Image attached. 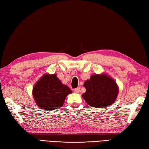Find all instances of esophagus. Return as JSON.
Masks as SVG:
<instances>
[{
    "label": "esophagus",
    "mask_w": 149,
    "mask_h": 149,
    "mask_svg": "<svg viewBox=\"0 0 149 149\" xmlns=\"http://www.w3.org/2000/svg\"><path fill=\"white\" fill-rule=\"evenodd\" d=\"M80 89H81V87H77V88H76L74 89V92L75 93H79V91H80Z\"/></svg>",
    "instance_id": "obj_1"
}]
</instances>
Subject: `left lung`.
<instances>
[{"mask_svg":"<svg viewBox=\"0 0 149 149\" xmlns=\"http://www.w3.org/2000/svg\"><path fill=\"white\" fill-rule=\"evenodd\" d=\"M86 89L82 97L89 106L104 108L116 101L118 87L116 82L105 74L91 75L84 84Z\"/></svg>","mask_w":149,"mask_h":149,"instance_id":"left-lung-1","label":"left lung"}]
</instances>
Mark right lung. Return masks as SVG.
<instances>
[{
  "mask_svg": "<svg viewBox=\"0 0 149 149\" xmlns=\"http://www.w3.org/2000/svg\"><path fill=\"white\" fill-rule=\"evenodd\" d=\"M72 93L55 74L43 75L33 88V96L38 106L47 110L62 108L65 97Z\"/></svg>",
  "mask_w": 149,
  "mask_h": 149,
  "instance_id": "1",
  "label": "right lung"
}]
</instances>
